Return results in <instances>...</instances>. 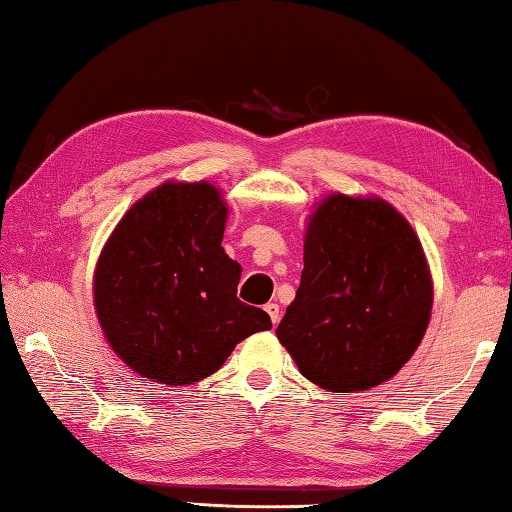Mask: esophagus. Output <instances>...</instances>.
Instances as JSON below:
<instances>
[{"label":"esophagus","mask_w":512,"mask_h":512,"mask_svg":"<svg viewBox=\"0 0 512 512\" xmlns=\"http://www.w3.org/2000/svg\"><path fill=\"white\" fill-rule=\"evenodd\" d=\"M265 312L269 314V318H272L274 325H276L278 321H281V307H278L276 303H267V305H265Z\"/></svg>","instance_id":"esophagus-1"}]
</instances>
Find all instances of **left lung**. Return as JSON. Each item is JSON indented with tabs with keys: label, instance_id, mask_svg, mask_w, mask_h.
Here are the masks:
<instances>
[{
	"label": "left lung",
	"instance_id": "1",
	"mask_svg": "<svg viewBox=\"0 0 512 512\" xmlns=\"http://www.w3.org/2000/svg\"><path fill=\"white\" fill-rule=\"evenodd\" d=\"M430 310V267L408 220L381 198L332 194L307 223L301 285L276 336L305 379L359 392L410 361Z\"/></svg>",
	"mask_w": 512,
	"mask_h": 512
}]
</instances>
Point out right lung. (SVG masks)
Wrapping results in <instances>:
<instances>
[{
  "instance_id": "right-lung-1",
  "label": "right lung",
  "mask_w": 512,
  "mask_h": 512,
  "mask_svg": "<svg viewBox=\"0 0 512 512\" xmlns=\"http://www.w3.org/2000/svg\"><path fill=\"white\" fill-rule=\"evenodd\" d=\"M227 205L207 180L165 182L113 229L95 265V314L133 372L189 385L220 370L269 314L236 296L240 265L223 249Z\"/></svg>"
}]
</instances>
